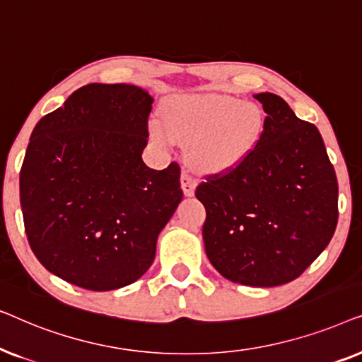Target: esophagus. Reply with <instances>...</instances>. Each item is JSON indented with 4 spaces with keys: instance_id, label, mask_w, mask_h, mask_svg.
<instances>
[{
    "instance_id": "obj_1",
    "label": "esophagus",
    "mask_w": 362,
    "mask_h": 362,
    "mask_svg": "<svg viewBox=\"0 0 362 362\" xmlns=\"http://www.w3.org/2000/svg\"><path fill=\"white\" fill-rule=\"evenodd\" d=\"M181 187H182V192H185V196H187V197L194 196L196 180L186 170L181 173Z\"/></svg>"
}]
</instances>
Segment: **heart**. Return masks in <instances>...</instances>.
Segmentation results:
<instances>
[{
    "mask_svg": "<svg viewBox=\"0 0 362 362\" xmlns=\"http://www.w3.org/2000/svg\"><path fill=\"white\" fill-rule=\"evenodd\" d=\"M264 132L255 103L222 93H176L163 102V120L148 122L150 140L161 150L189 145L191 165L206 175L232 171L254 151Z\"/></svg>",
    "mask_w": 362,
    "mask_h": 362,
    "instance_id": "heart-1",
    "label": "heart"
}]
</instances>
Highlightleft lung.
I'll return each mask as SVG.
<instances>
[{
    "label": "left lung",
    "mask_w": 362,
    "mask_h": 362,
    "mask_svg": "<svg viewBox=\"0 0 362 362\" xmlns=\"http://www.w3.org/2000/svg\"><path fill=\"white\" fill-rule=\"evenodd\" d=\"M267 118L254 151L235 170L197 186L206 207V255L234 284L295 280L328 247L338 224V181L318 128L284 98L254 95Z\"/></svg>",
    "instance_id": "8db88e82"
}]
</instances>
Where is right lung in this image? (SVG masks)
<instances>
[{
  "label": "right lung",
  "mask_w": 362,
  "mask_h": 362,
  "mask_svg": "<svg viewBox=\"0 0 362 362\" xmlns=\"http://www.w3.org/2000/svg\"><path fill=\"white\" fill-rule=\"evenodd\" d=\"M153 97L130 83H88L37 122L19 196L29 245L59 279L117 290L150 269L182 199L180 166L141 160Z\"/></svg>",
  "instance_id": "right-lung-1"
}]
</instances>
